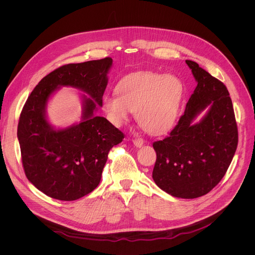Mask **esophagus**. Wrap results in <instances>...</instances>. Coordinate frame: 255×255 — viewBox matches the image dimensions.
<instances>
[{"mask_svg": "<svg viewBox=\"0 0 255 255\" xmlns=\"http://www.w3.org/2000/svg\"><path fill=\"white\" fill-rule=\"evenodd\" d=\"M133 144L136 147H141L144 144V140L142 138H135V139H133Z\"/></svg>", "mask_w": 255, "mask_h": 255, "instance_id": "1", "label": "esophagus"}]
</instances>
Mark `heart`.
Listing matches in <instances>:
<instances>
[{"label": "heart", "mask_w": 255, "mask_h": 255, "mask_svg": "<svg viewBox=\"0 0 255 255\" xmlns=\"http://www.w3.org/2000/svg\"><path fill=\"white\" fill-rule=\"evenodd\" d=\"M117 94L104 97V110L110 121L120 126L135 112L140 127L150 134H160L172 127L184 96V85L171 75L136 72L123 78Z\"/></svg>", "instance_id": "b5f03b06"}]
</instances>
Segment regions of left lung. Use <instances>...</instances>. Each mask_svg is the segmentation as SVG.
Masks as SVG:
<instances>
[{"instance_id":"obj_1","label":"left lung","mask_w":255,"mask_h":255,"mask_svg":"<svg viewBox=\"0 0 255 255\" xmlns=\"http://www.w3.org/2000/svg\"><path fill=\"white\" fill-rule=\"evenodd\" d=\"M186 62L198 85L176 126L153 143L152 178L173 197L195 199L208 194L225 175L237 148L238 130L225 85L197 62ZM207 106L206 115L195 124Z\"/></svg>"}]
</instances>
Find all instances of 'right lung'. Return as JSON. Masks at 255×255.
I'll return each instance as SVG.
<instances>
[{"label": "right lung", "instance_id": "1", "mask_svg": "<svg viewBox=\"0 0 255 255\" xmlns=\"http://www.w3.org/2000/svg\"><path fill=\"white\" fill-rule=\"evenodd\" d=\"M113 60L106 57L62 65L44 77L28 97L20 115L17 136L22 163L30 183L46 196L75 201L100 184L108 153L124 134L106 118L95 115L103 106L108 72ZM60 86H72L83 95L80 124L56 130L46 118V106Z\"/></svg>", "mask_w": 255, "mask_h": 255}]
</instances>
